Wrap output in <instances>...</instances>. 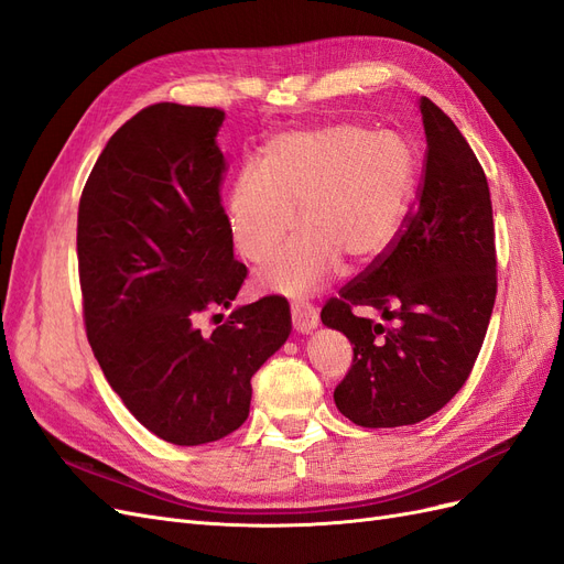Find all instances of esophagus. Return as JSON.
I'll return each mask as SVG.
<instances>
[{"label":"esophagus","mask_w":564,"mask_h":564,"mask_svg":"<svg viewBox=\"0 0 564 564\" xmlns=\"http://www.w3.org/2000/svg\"><path fill=\"white\" fill-rule=\"evenodd\" d=\"M292 322H294V329L301 332V334H308L311 329L317 327L319 322V315L317 311L313 308V305L308 301H292Z\"/></svg>","instance_id":"34e87169"}]
</instances>
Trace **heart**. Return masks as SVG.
Returning <instances> with one entry per match:
<instances>
[{
  "label": "heart",
  "mask_w": 564,
  "mask_h": 564,
  "mask_svg": "<svg viewBox=\"0 0 564 564\" xmlns=\"http://www.w3.org/2000/svg\"><path fill=\"white\" fill-rule=\"evenodd\" d=\"M419 185V155L404 135L357 124L286 131L230 185L226 224L245 259L261 263L265 289L305 294L348 265L377 261L402 235Z\"/></svg>",
  "instance_id": "1"
}]
</instances>
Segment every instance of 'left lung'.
I'll return each instance as SVG.
<instances>
[{
  "label": "left lung",
  "instance_id": "8db88e82",
  "mask_svg": "<svg viewBox=\"0 0 564 564\" xmlns=\"http://www.w3.org/2000/svg\"><path fill=\"white\" fill-rule=\"evenodd\" d=\"M419 108L425 164L406 226L319 315L352 344L334 402L362 429H398L440 412L470 377L497 299L487 176L452 119L425 96ZM357 307L397 324L383 328Z\"/></svg>",
  "mask_w": 564,
  "mask_h": 564
}]
</instances>
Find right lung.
<instances>
[{
  "label": "right lung",
  "instance_id": "1",
  "mask_svg": "<svg viewBox=\"0 0 564 564\" xmlns=\"http://www.w3.org/2000/svg\"><path fill=\"white\" fill-rule=\"evenodd\" d=\"M224 119L218 108H143L100 152L77 214L91 350L129 412L181 447L240 429L251 377L292 332L282 296L197 329L202 313L230 308L247 278L220 204Z\"/></svg>",
  "mask_w": 564,
  "mask_h": 564
}]
</instances>
